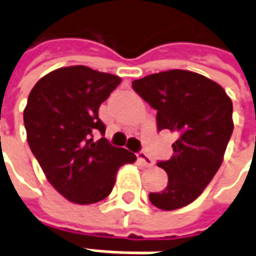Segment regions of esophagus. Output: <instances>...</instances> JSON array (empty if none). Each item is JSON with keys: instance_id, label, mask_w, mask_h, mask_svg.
<instances>
[{"instance_id": "obj_1", "label": "esophagus", "mask_w": 256, "mask_h": 256, "mask_svg": "<svg viewBox=\"0 0 256 256\" xmlns=\"http://www.w3.org/2000/svg\"><path fill=\"white\" fill-rule=\"evenodd\" d=\"M137 158H138V162H142V164H143L144 167H153V166H154L153 158L148 154H146L144 152H140V153L137 154Z\"/></svg>"}]
</instances>
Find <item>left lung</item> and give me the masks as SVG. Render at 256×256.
<instances>
[{"label": "left lung", "instance_id": "left-lung-1", "mask_svg": "<svg viewBox=\"0 0 256 256\" xmlns=\"http://www.w3.org/2000/svg\"><path fill=\"white\" fill-rule=\"evenodd\" d=\"M132 86L157 110L158 130L178 136L172 158L157 164L167 172L168 184L148 198L164 211L186 207L222 164L234 130L232 102L216 82L182 69L144 76Z\"/></svg>", "mask_w": 256, "mask_h": 256}]
</instances>
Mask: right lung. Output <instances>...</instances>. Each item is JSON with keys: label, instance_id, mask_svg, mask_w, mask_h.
Returning <instances> with one entry per match:
<instances>
[{"label": "right lung", "instance_id": "add662e5", "mask_svg": "<svg viewBox=\"0 0 256 256\" xmlns=\"http://www.w3.org/2000/svg\"><path fill=\"white\" fill-rule=\"evenodd\" d=\"M122 82L84 65L59 68L40 78L24 109L26 140L46 180L68 201L86 206L112 192L118 170L136 162L126 148L100 137L99 108Z\"/></svg>", "mask_w": 256, "mask_h": 256}]
</instances>
